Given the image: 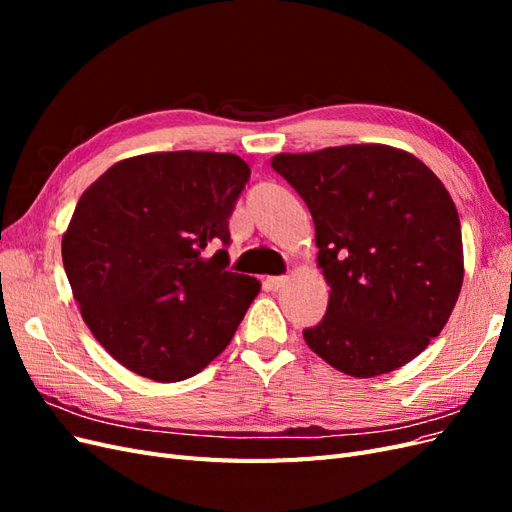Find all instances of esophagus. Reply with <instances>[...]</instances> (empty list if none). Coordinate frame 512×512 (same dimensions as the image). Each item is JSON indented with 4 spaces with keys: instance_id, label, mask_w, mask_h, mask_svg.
I'll use <instances>...</instances> for the list:
<instances>
[{
    "instance_id": "1",
    "label": "esophagus",
    "mask_w": 512,
    "mask_h": 512,
    "mask_svg": "<svg viewBox=\"0 0 512 512\" xmlns=\"http://www.w3.org/2000/svg\"><path fill=\"white\" fill-rule=\"evenodd\" d=\"M288 282V277L286 275H273V277H267V286L271 288V290H280V288H284V284Z\"/></svg>"
}]
</instances>
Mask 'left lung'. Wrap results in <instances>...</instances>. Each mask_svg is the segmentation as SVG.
I'll return each mask as SVG.
<instances>
[{"label": "left lung", "mask_w": 512, "mask_h": 512, "mask_svg": "<svg viewBox=\"0 0 512 512\" xmlns=\"http://www.w3.org/2000/svg\"><path fill=\"white\" fill-rule=\"evenodd\" d=\"M271 166L312 213L331 286L307 346L354 378L412 361L444 329L463 282L461 224L442 181L389 145L280 153Z\"/></svg>", "instance_id": "obj_1"}]
</instances>
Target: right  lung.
<instances>
[{
	"label": "right lung",
	"instance_id": "1",
	"mask_svg": "<svg viewBox=\"0 0 512 512\" xmlns=\"http://www.w3.org/2000/svg\"><path fill=\"white\" fill-rule=\"evenodd\" d=\"M250 181L235 153L113 164L76 203L61 258L81 316L123 367L156 382L203 371L260 290L228 271V220Z\"/></svg>",
	"mask_w": 512,
	"mask_h": 512
}]
</instances>
